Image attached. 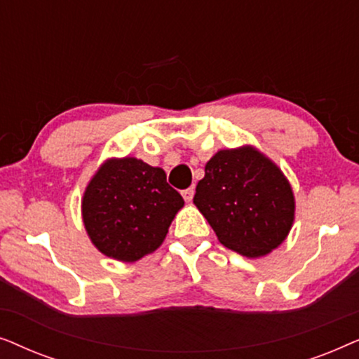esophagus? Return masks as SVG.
Listing matches in <instances>:
<instances>
[{
  "label": "esophagus",
  "mask_w": 359,
  "mask_h": 359,
  "mask_svg": "<svg viewBox=\"0 0 359 359\" xmlns=\"http://www.w3.org/2000/svg\"><path fill=\"white\" fill-rule=\"evenodd\" d=\"M181 194H183V198H184L186 203H191V201H193V198H194V188L184 189Z\"/></svg>",
  "instance_id": "esophagus-1"
}]
</instances>
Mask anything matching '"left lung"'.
<instances>
[{"label":"left lung","instance_id":"8db88e82","mask_svg":"<svg viewBox=\"0 0 359 359\" xmlns=\"http://www.w3.org/2000/svg\"><path fill=\"white\" fill-rule=\"evenodd\" d=\"M193 201L220 243L248 258L281 245L294 220L291 184L253 147L217 151Z\"/></svg>","mask_w":359,"mask_h":359}]
</instances>
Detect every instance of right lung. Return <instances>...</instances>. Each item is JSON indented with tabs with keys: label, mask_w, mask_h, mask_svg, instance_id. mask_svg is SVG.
<instances>
[{
	"label": "right lung",
	"mask_w": 359,
	"mask_h": 359,
	"mask_svg": "<svg viewBox=\"0 0 359 359\" xmlns=\"http://www.w3.org/2000/svg\"><path fill=\"white\" fill-rule=\"evenodd\" d=\"M183 204L161 168L137 158L107 160L83 196V222L101 253L130 263L160 247Z\"/></svg>",
	"instance_id": "obj_1"
}]
</instances>
